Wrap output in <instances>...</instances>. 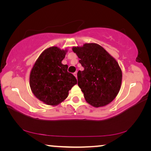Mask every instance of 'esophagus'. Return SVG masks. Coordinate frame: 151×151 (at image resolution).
<instances>
[{
  "instance_id": "obj_1",
  "label": "esophagus",
  "mask_w": 151,
  "mask_h": 151,
  "mask_svg": "<svg viewBox=\"0 0 151 151\" xmlns=\"http://www.w3.org/2000/svg\"><path fill=\"white\" fill-rule=\"evenodd\" d=\"M74 75L75 76L76 78H77V72H75V73H74Z\"/></svg>"
}]
</instances>
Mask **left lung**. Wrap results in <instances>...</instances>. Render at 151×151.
<instances>
[{"label": "left lung", "mask_w": 151, "mask_h": 151, "mask_svg": "<svg viewBox=\"0 0 151 151\" xmlns=\"http://www.w3.org/2000/svg\"><path fill=\"white\" fill-rule=\"evenodd\" d=\"M73 50L84 68L78 72L77 78L86 101L96 108L111 103L122 83V70L115 58L96 43L74 47Z\"/></svg>", "instance_id": "8db88e82"}]
</instances>
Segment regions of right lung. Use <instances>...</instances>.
Listing matches in <instances>:
<instances>
[{
    "mask_svg": "<svg viewBox=\"0 0 151 151\" xmlns=\"http://www.w3.org/2000/svg\"><path fill=\"white\" fill-rule=\"evenodd\" d=\"M67 50L57 47L45 49L36 60L30 73V86L34 95L46 104L56 106L67 98L77 81L62 64Z\"/></svg>",
    "mask_w": 151,
    "mask_h": 151,
    "instance_id": "add662e5",
    "label": "right lung"
}]
</instances>
